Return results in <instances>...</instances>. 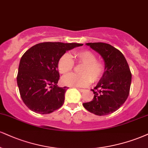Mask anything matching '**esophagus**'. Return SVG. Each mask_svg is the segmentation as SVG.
<instances>
[{
    "instance_id": "34e87169",
    "label": "esophagus",
    "mask_w": 148,
    "mask_h": 148,
    "mask_svg": "<svg viewBox=\"0 0 148 148\" xmlns=\"http://www.w3.org/2000/svg\"><path fill=\"white\" fill-rule=\"evenodd\" d=\"M78 90H79V91H80V92H84V91H85V90H84V89H81V88H78Z\"/></svg>"
}]
</instances>
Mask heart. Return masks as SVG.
<instances>
[{"instance_id":"1","label":"heart","mask_w":148,"mask_h":148,"mask_svg":"<svg viewBox=\"0 0 148 148\" xmlns=\"http://www.w3.org/2000/svg\"><path fill=\"white\" fill-rule=\"evenodd\" d=\"M73 57L77 63L83 65L80 69V74H70L63 78L62 81L64 85L70 87H85L92 81H98L102 77L105 72V65L101 60H97L96 55L91 51L82 50L74 51ZM74 60L67 54L60 57L57 64L58 72L63 75H67L74 67Z\"/></svg>"}]
</instances>
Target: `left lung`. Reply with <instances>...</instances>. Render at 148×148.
<instances>
[{
    "label": "left lung",
    "mask_w": 148,
    "mask_h": 148,
    "mask_svg": "<svg viewBox=\"0 0 148 148\" xmlns=\"http://www.w3.org/2000/svg\"><path fill=\"white\" fill-rule=\"evenodd\" d=\"M87 45L99 53L105 62V72L94 90V99L83 106L98 116L113 113L127 100L132 74L125 56L119 49L104 42H88Z\"/></svg>",
    "instance_id": "left-lung-1"
}]
</instances>
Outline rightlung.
<instances>
[{"mask_svg": "<svg viewBox=\"0 0 148 148\" xmlns=\"http://www.w3.org/2000/svg\"><path fill=\"white\" fill-rule=\"evenodd\" d=\"M80 43L45 42L36 44L21 57L17 75L21 97L32 111L50 114L63 105L67 87L59 88L57 64L66 51Z\"/></svg>", "mask_w": 148, "mask_h": 148, "instance_id": "obj_1", "label": "right lung"}]
</instances>
